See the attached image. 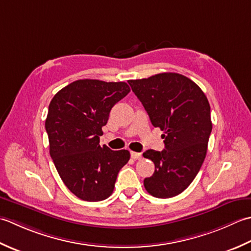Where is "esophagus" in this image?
<instances>
[{"instance_id":"obj_1","label":"esophagus","mask_w":251,"mask_h":251,"mask_svg":"<svg viewBox=\"0 0 251 251\" xmlns=\"http://www.w3.org/2000/svg\"><path fill=\"white\" fill-rule=\"evenodd\" d=\"M131 157L134 160H140L142 158V154L141 152H136V151H131Z\"/></svg>"}]
</instances>
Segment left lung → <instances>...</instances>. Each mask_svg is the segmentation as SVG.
Instances as JSON below:
<instances>
[{
    "mask_svg": "<svg viewBox=\"0 0 251 251\" xmlns=\"http://www.w3.org/2000/svg\"><path fill=\"white\" fill-rule=\"evenodd\" d=\"M129 84L151 125L165 132V150L143 154L155 163L144 186L154 197H175L193 182L206 157L212 130L210 105L201 89L180 74H158L129 80Z\"/></svg>",
    "mask_w": 251,
    "mask_h": 251,
    "instance_id": "left-lung-1",
    "label": "left lung"
}]
</instances>
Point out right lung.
Returning a JSON list of instances; mask_svg holds the SVG:
<instances>
[{
	"label": "right lung",
	"mask_w": 251,
	"mask_h": 251,
	"mask_svg": "<svg viewBox=\"0 0 251 251\" xmlns=\"http://www.w3.org/2000/svg\"><path fill=\"white\" fill-rule=\"evenodd\" d=\"M130 92L126 82L76 80L55 94L45 129L50 155L68 190L85 201H100L114 192L129 151L100 145V136L116 103Z\"/></svg>",
	"instance_id": "add662e5"
}]
</instances>
